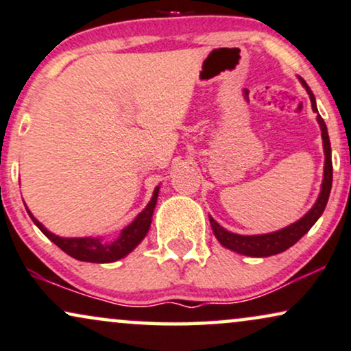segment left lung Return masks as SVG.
Wrapping results in <instances>:
<instances>
[{
    "label": "left lung",
    "instance_id": "left-lung-1",
    "mask_svg": "<svg viewBox=\"0 0 351 351\" xmlns=\"http://www.w3.org/2000/svg\"><path fill=\"white\" fill-rule=\"evenodd\" d=\"M301 84H303L306 90H308L309 99H311L313 112L317 113L316 106V99H314V94L309 88L308 84L304 82V79L300 77ZM317 123L321 126L322 131V144H324V154H326V165H324V180H322V189L321 194H319L316 204L311 210L306 214L303 219L295 221L290 227L278 230V232L267 233V234H256V237H241V234L230 233L223 227H220L217 221L210 217V225L212 230H214L215 238L219 239L220 245L228 247L234 252H239V254L245 256H252V257H267L278 254V252L288 250L290 246H293L298 239L309 232V228L316 223L319 217L322 215L324 208L327 206V201H329V194L332 188V157H330V141L329 134H327V126L324 123V119L317 114Z\"/></svg>",
    "mask_w": 351,
    "mask_h": 351
}]
</instances>
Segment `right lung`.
Returning a JSON list of instances; mask_svg holds the SVG:
<instances>
[{"instance_id": "obj_1", "label": "right lung", "mask_w": 351, "mask_h": 351, "mask_svg": "<svg viewBox=\"0 0 351 351\" xmlns=\"http://www.w3.org/2000/svg\"><path fill=\"white\" fill-rule=\"evenodd\" d=\"M157 197L158 188L154 191L152 201L147 204V207L112 243H104L99 238H60L48 232L32 214H30V219L40 228V232L45 234L48 239H51L66 254L74 257V259L84 261V263H113V261H118L126 254H130L147 234L150 221H152L155 204H157Z\"/></svg>"}]
</instances>
